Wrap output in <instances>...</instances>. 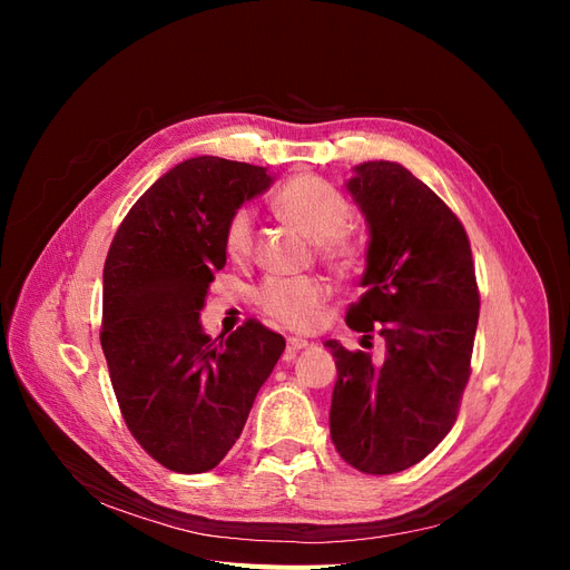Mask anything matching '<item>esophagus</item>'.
I'll return each mask as SVG.
<instances>
[{"instance_id":"obj_1","label":"esophagus","mask_w":570,"mask_h":570,"mask_svg":"<svg viewBox=\"0 0 570 570\" xmlns=\"http://www.w3.org/2000/svg\"><path fill=\"white\" fill-rule=\"evenodd\" d=\"M306 347H308V342H306V340H302V337H289V340H287V350H285V352H287V356L292 358V356H295L297 352H302V350H306Z\"/></svg>"}]
</instances>
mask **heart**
<instances>
[{
    "mask_svg": "<svg viewBox=\"0 0 570 570\" xmlns=\"http://www.w3.org/2000/svg\"><path fill=\"white\" fill-rule=\"evenodd\" d=\"M278 212L302 233L316 239L323 262L340 273H352L364 262V239L347 230L352 204L333 185L316 176H297L275 197ZM226 249L245 258L254 249V212L239 206L228 218ZM331 289L321 278H268L256 292L262 312L295 331L312 327Z\"/></svg>",
    "mask_w": 570,
    "mask_h": 570,
    "instance_id": "b5f03b06",
    "label": "heart"
}]
</instances>
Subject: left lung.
<instances>
[{"label":"left lung","instance_id":"8db88e82","mask_svg":"<svg viewBox=\"0 0 570 570\" xmlns=\"http://www.w3.org/2000/svg\"><path fill=\"white\" fill-rule=\"evenodd\" d=\"M368 223L364 295L347 325L385 340L383 364L327 340L337 381L331 438L361 473L390 475L425 459L450 433L480 314L469 235L433 189L394 161L354 166L347 180Z\"/></svg>","mask_w":570,"mask_h":570}]
</instances>
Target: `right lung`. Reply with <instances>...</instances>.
Masks as SVG:
<instances>
[{"instance_id": "add662e5", "label": "right lung", "mask_w": 570, "mask_h": 570, "mask_svg": "<svg viewBox=\"0 0 570 570\" xmlns=\"http://www.w3.org/2000/svg\"><path fill=\"white\" fill-rule=\"evenodd\" d=\"M271 183L262 166L187 159L132 204L107 254L99 337L116 400L142 450L176 473L216 469L285 350L258 321L220 342L199 321L228 218Z\"/></svg>"}]
</instances>
